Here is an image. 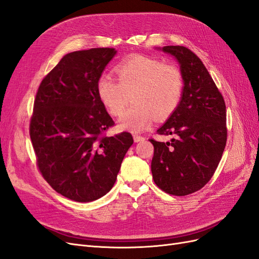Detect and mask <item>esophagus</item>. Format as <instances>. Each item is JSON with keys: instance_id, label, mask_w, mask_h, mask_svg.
I'll use <instances>...</instances> for the list:
<instances>
[{"instance_id": "34e87169", "label": "esophagus", "mask_w": 259, "mask_h": 259, "mask_svg": "<svg viewBox=\"0 0 259 259\" xmlns=\"http://www.w3.org/2000/svg\"><path fill=\"white\" fill-rule=\"evenodd\" d=\"M146 138L144 136H140V135H134V140L135 143H139V142H143V140H145Z\"/></svg>"}]
</instances>
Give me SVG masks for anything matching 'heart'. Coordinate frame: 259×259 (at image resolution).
I'll use <instances>...</instances> for the list:
<instances>
[{
  "label": "heart",
  "mask_w": 259,
  "mask_h": 259,
  "mask_svg": "<svg viewBox=\"0 0 259 259\" xmlns=\"http://www.w3.org/2000/svg\"><path fill=\"white\" fill-rule=\"evenodd\" d=\"M117 79L104 74L97 83L100 100L112 115H120L131 99L133 104L120 119L124 130L137 132L155 119H166L178 108L185 89L182 69L173 62L134 56L115 68Z\"/></svg>",
  "instance_id": "1"
}]
</instances>
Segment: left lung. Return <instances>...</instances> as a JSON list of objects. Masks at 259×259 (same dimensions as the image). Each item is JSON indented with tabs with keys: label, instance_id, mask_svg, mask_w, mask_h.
<instances>
[{
	"label": "left lung",
	"instance_id": "8db88e82",
	"mask_svg": "<svg viewBox=\"0 0 259 259\" xmlns=\"http://www.w3.org/2000/svg\"><path fill=\"white\" fill-rule=\"evenodd\" d=\"M178 60L185 77L182 101L156 131L174 135L170 142L150 139L155 185L183 197L202 189L213 177L227 142L226 104L201 59L185 46H164Z\"/></svg>",
	"mask_w": 259,
	"mask_h": 259
}]
</instances>
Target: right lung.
Wrapping results in <instances>:
<instances>
[{
    "label": "right lung",
    "instance_id": "1",
    "mask_svg": "<svg viewBox=\"0 0 259 259\" xmlns=\"http://www.w3.org/2000/svg\"><path fill=\"white\" fill-rule=\"evenodd\" d=\"M116 51L110 48L65 55L42 80L30 120L36 165L53 189L75 202H91L113 187L134 143L128 132L107 136L114 125L97 83Z\"/></svg>",
    "mask_w": 259,
    "mask_h": 259
}]
</instances>
